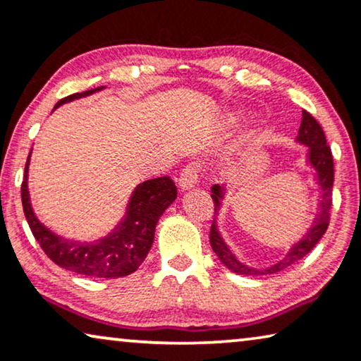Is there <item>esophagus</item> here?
<instances>
[{
	"label": "esophagus",
	"instance_id": "esophagus-1",
	"mask_svg": "<svg viewBox=\"0 0 361 361\" xmlns=\"http://www.w3.org/2000/svg\"><path fill=\"white\" fill-rule=\"evenodd\" d=\"M197 171H200V169H197V165H188L185 170L181 171V175H180V180H178V186H180V190L181 191H188V190H191L192 186L196 185V181H197Z\"/></svg>",
	"mask_w": 361,
	"mask_h": 361
}]
</instances>
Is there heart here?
Instances as JSON below:
<instances>
[{"label": "heart", "mask_w": 361, "mask_h": 361, "mask_svg": "<svg viewBox=\"0 0 361 361\" xmlns=\"http://www.w3.org/2000/svg\"><path fill=\"white\" fill-rule=\"evenodd\" d=\"M238 116H240V113H238V111H233V113L231 114V118H232V119H237V118H238ZM257 132H258L257 129H252L250 132H248V135H250V137H252V135H255V134H257Z\"/></svg>", "instance_id": "1"}]
</instances>
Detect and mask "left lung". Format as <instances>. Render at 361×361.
Here are the masks:
<instances>
[{
  "mask_svg": "<svg viewBox=\"0 0 361 361\" xmlns=\"http://www.w3.org/2000/svg\"><path fill=\"white\" fill-rule=\"evenodd\" d=\"M296 144L306 147V165L312 170L314 181L319 188L316 214L312 217L311 226L307 232L289 247L281 260H278L270 267H252L248 263L242 262L232 248L227 245V242L222 237L217 224L222 202L227 195V185H212L211 197L216 204V217L211 227V247L219 260L224 263L227 270H231L235 275L243 276H258V275H271V273L281 271L284 268L291 267L293 263L301 260L306 257L317 242L321 240L329 226V216H331L332 206V186H334V160L331 149H329L324 130L316 119L312 118L307 111H302V123L296 135Z\"/></svg>",
  "mask_w": 361,
  "mask_h": 361,
  "instance_id": "8db88e82",
  "label": "left lung"
}]
</instances>
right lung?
I'll list each match as a JSON object with an SVG mask.
<instances>
[{"mask_svg": "<svg viewBox=\"0 0 361 361\" xmlns=\"http://www.w3.org/2000/svg\"><path fill=\"white\" fill-rule=\"evenodd\" d=\"M104 88L106 86H98L83 93L70 94L60 99L54 111L65 103L86 98ZM30 155L32 150L29 152L26 170H24L21 200L27 224L45 255L65 270L85 276L121 278L134 273L145 260L154 243L157 222L166 207L176 200L178 192L175 183L169 176L139 183L129 197L126 214L113 227V231L96 240H75L54 232L35 214L29 195Z\"/></svg>", "mask_w": 361, "mask_h": 361, "instance_id": "1", "label": "right lung"}]
</instances>
